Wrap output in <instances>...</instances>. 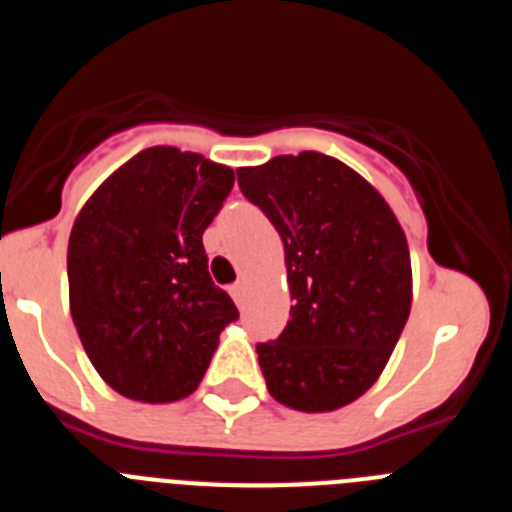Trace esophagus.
<instances>
[{"instance_id": "34e87169", "label": "esophagus", "mask_w": 512, "mask_h": 512, "mask_svg": "<svg viewBox=\"0 0 512 512\" xmlns=\"http://www.w3.org/2000/svg\"><path fill=\"white\" fill-rule=\"evenodd\" d=\"M230 295H233V300L238 302V305H246V297H248V284H246V282H235L233 287H230Z\"/></svg>"}]
</instances>
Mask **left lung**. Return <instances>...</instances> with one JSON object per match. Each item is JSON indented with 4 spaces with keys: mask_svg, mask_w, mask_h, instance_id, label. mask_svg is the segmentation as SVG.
<instances>
[{
    "mask_svg": "<svg viewBox=\"0 0 512 512\" xmlns=\"http://www.w3.org/2000/svg\"><path fill=\"white\" fill-rule=\"evenodd\" d=\"M238 184L284 243L287 328L259 343L266 390L300 413L359 400L384 372L408 323V238L382 194L318 151L238 169Z\"/></svg>",
    "mask_w": 512,
    "mask_h": 512,
    "instance_id": "1",
    "label": "left lung"
}]
</instances>
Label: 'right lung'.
Returning <instances> with one entry per match:
<instances>
[{
    "mask_svg": "<svg viewBox=\"0 0 512 512\" xmlns=\"http://www.w3.org/2000/svg\"><path fill=\"white\" fill-rule=\"evenodd\" d=\"M233 182L230 166L153 146L112 171L76 215L71 318L97 374L122 397L164 405L192 395L238 318L202 246Z\"/></svg>",
    "mask_w": 512,
    "mask_h": 512,
    "instance_id": "right-lung-1",
    "label": "right lung"
}]
</instances>
